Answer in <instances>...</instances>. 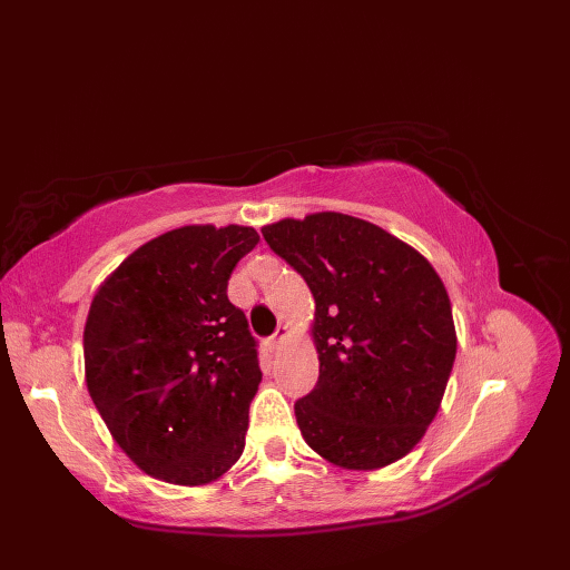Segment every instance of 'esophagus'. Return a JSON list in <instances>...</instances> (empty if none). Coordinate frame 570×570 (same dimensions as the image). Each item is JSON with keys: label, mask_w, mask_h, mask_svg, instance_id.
Wrapping results in <instances>:
<instances>
[{"label": "esophagus", "mask_w": 570, "mask_h": 570, "mask_svg": "<svg viewBox=\"0 0 570 570\" xmlns=\"http://www.w3.org/2000/svg\"><path fill=\"white\" fill-rule=\"evenodd\" d=\"M286 337V325H279L277 327V331H275V335L273 337H269V346H273V348H277L279 344H282V340Z\"/></svg>", "instance_id": "esophagus-1"}]
</instances>
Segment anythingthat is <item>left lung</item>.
I'll return each instance as SVG.
<instances>
[{
    "instance_id": "1",
    "label": "left lung",
    "mask_w": 570,
    "mask_h": 570,
    "mask_svg": "<svg viewBox=\"0 0 570 570\" xmlns=\"http://www.w3.org/2000/svg\"><path fill=\"white\" fill-rule=\"evenodd\" d=\"M316 301L318 381L295 402L309 448L344 469L397 462L423 439L455 363L434 267L383 228L340 213L263 228Z\"/></svg>"
}]
</instances>
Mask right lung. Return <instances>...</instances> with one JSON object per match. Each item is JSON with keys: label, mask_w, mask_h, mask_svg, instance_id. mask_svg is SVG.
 <instances>
[{"label": "right lung", "mask_w": 570, "mask_h": 570, "mask_svg": "<svg viewBox=\"0 0 570 570\" xmlns=\"http://www.w3.org/2000/svg\"><path fill=\"white\" fill-rule=\"evenodd\" d=\"M256 245L247 226L175 228L134 252L89 307V397L119 448L159 481L209 483L245 451L263 374L226 286Z\"/></svg>", "instance_id": "add662e5"}]
</instances>
